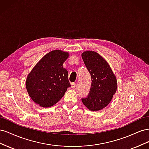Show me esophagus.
Masks as SVG:
<instances>
[{"label": "esophagus", "mask_w": 149, "mask_h": 149, "mask_svg": "<svg viewBox=\"0 0 149 149\" xmlns=\"http://www.w3.org/2000/svg\"><path fill=\"white\" fill-rule=\"evenodd\" d=\"M71 86L72 88L74 89V88H75L76 86V84L74 83H72L71 84Z\"/></svg>", "instance_id": "esophagus-1"}]
</instances>
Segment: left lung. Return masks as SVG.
I'll use <instances>...</instances> for the list:
<instances>
[{"mask_svg":"<svg viewBox=\"0 0 149 149\" xmlns=\"http://www.w3.org/2000/svg\"><path fill=\"white\" fill-rule=\"evenodd\" d=\"M81 56L92 81L88 95L81 99L82 102L89 110H101L108 105L116 93V78L107 62L96 52H84Z\"/></svg>","mask_w":149,"mask_h":149,"instance_id":"left-lung-1","label":"left lung"}]
</instances>
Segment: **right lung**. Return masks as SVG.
<instances>
[{
    "label": "right lung",
    "mask_w": 149,
    "mask_h": 149,
    "mask_svg": "<svg viewBox=\"0 0 149 149\" xmlns=\"http://www.w3.org/2000/svg\"><path fill=\"white\" fill-rule=\"evenodd\" d=\"M68 56V53L57 49L49 52L29 74L26 90L31 100L40 106H52L71 86L68 71L63 67Z\"/></svg>",
    "instance_id": "obj_1"
}]
</instances>
